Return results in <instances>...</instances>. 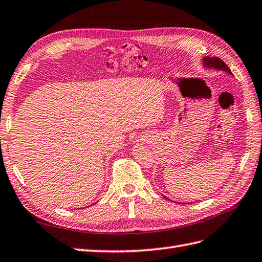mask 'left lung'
<instances>
[{
	"mask_svg": "<svg viewBox=\"0 0 262 262\" xmlns=\"http://www.w3.org/2000/svg\"><path fill=\"white\" fill-rule=\"evenodd\" d=\"M203 65H204L205 68H214L216 71H223L232 75L229 67L226 66V63L217 57H204L203 58Z\"/></svg>",
	"mask_w": 262,
	"mask_h": 262,
	"instance_id": "left-lung-1",
	"label": "left lung"
}]
</instances>
